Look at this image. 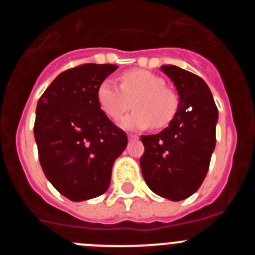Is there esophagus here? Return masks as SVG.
Masks as SVG:
<instances>
[{
    "label": "esophagus",
    "instance_id": "obj_1",
    "mask_svg": "<svg viewBox=\"0 0 255 255\" xmlns=\"http://www.w3.org/2000/svg\"><path fill=\"white\" fill-rule=\"evenodd\" d=\"M128 138H129L130 140H138L139 136L136 134H129V135H128Z\"/></svg>",
    "mask_w": 255,
    "mask_h": 255
}]
</instances>
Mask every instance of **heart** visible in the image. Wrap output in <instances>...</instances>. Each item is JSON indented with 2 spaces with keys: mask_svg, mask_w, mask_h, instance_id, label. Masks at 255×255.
<instances>
[{
  "mask_svg": "<svg viewBox=\"0 0 255 255\" xmlns=\"http://www.w3.org/2000/svg\"><path fill=\"white\" fill-rule=\"evenodd\" d=\"M101 110L111 120H119L130 107L134 111L121 120L128 130L161 129L171 123L177 111V96L164 85L163 79L147 70H128L120 75V84L106 79L97 89Z\"/></svg>",
  "mask_w": 255,
  "mask_h": 255,
  "instance_id": "1",
  "label": "heart"
}]
</instances>
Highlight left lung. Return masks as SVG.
I'll return each instance as SVG.
<instances>
[{"mask_svg":"<svg viewBox=\"0 0 255 255\" xmlns=\"http://www.w3.org/2000/svg\"><path fill=\"white\" fill-rule=\"evenodd\" d=\"M180 96L170 125L155 135H141L143 177L150 190L170 200H182L200 188L216 147L218 110L208 85L195 74L163 65Z\"/></svg>","mask_w":255,"mask_h":255,"instance_id":"left-lung-1","label":"left lung"}]
</instances>
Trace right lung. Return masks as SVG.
Masks as SVG:
<instances>
[{
    "instance_id": "1",
    "label": "right lung",
    "mask_w": 255,
    "mask_h": 255,
    "mask_svg": "<svg viewBox=\"0 0 255 255\" xmlns=\"http://www.w3.org/2000/svg\"><path fill=\"white\" fill-rule=\"evenodd\" d=\"M116 65L83 64L61 73L40 96L34 138L44 175L74 202L100 197L128 136L101 110L97 89Z\"/></svg>"
}]
</instances>
